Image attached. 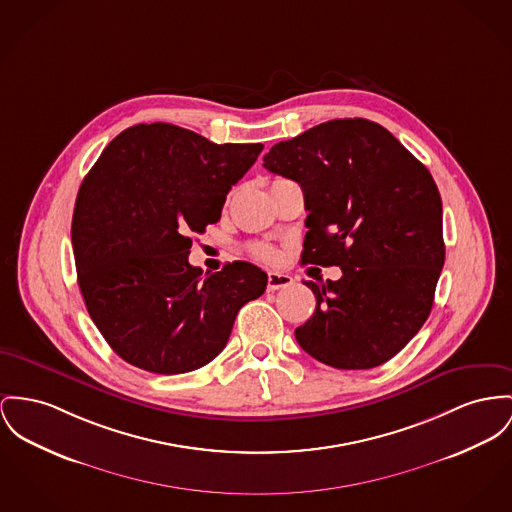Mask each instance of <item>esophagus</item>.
Segmentation results:
<instances>
[{
    "instance_id": "esophagus-1",
    "label": "esophagus",
    "mask_w": 512,
    "mask_h": 512,
    "mask_svg": "<svg viewBox=\"0 0 512 512\" xmlns=\"http://www.w3.org/2000/svg\"><path fill=\"white\" fill-rule=\"evenodd\" d=\"M293 283V277L289 273L270 272L268 273V291H277L283 287H289Z\"/></svg>"
}]
</instances>
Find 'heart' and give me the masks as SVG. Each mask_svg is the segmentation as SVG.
Instances as JSON below:
<instances>
[{"label": "heart", "mask_w": 512, "mask_h": 512, "mask_svg": "<svg viewBox=\"0 0 512 512\" xmlns=\"http://www.w3.org/2000/svg\"><path fill=\"white\" fill-rule=\"evenodd\" d=\"M250 250L254 256H258L262 260H275V250L268 244H252Z\"/></svg>", "instance_id": "b5f03b06"}]
</instances>
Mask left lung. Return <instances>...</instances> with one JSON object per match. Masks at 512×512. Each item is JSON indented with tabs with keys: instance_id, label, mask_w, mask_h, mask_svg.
<instances>
[{
	"instance_id": "1",
	"label": "left lung",
	"mask_w": 512,
	"mask_h": 512,
	"mask_svg": "<svg viewBox=\"0 0 512 512\" xmlns=\"http://www.w3.org/2000/svg\"><path fill=\"white\" fill-rule=\"evenodd\" d=\"M264 167L305 192L303 264L340 266L305 281L316 310L295 338L336 369H373L425 324L444 266L439 188L380 124L341 118L275 143Z\"/></svg>"
}]
</instances>
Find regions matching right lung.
Masks as SVG:
<instances>
[{
    "label": "right lung",
    "instance_id": "right-lung-1",
    "mask_svg": "<svg viewBox=\"0 0 512 512\" xmlns=\"http://www.w3.org/2000/svg\"><path fill=\"white\" fill-rule=\"evenodd\" d=\"M262 149L137 124L83 178L71 221L77 283L126 363L157 375L204 367L227 345L240 307L266 291L268 275L250 262L209 275L188 262L190 235L221 219L231 186Z\"/></svg>",
    "mask_w": 512,
    "mask_h": 512
}]
</instances>
